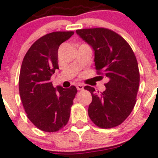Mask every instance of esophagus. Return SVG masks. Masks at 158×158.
I'll use <instances>...</instances> for the list:
<instances>
[{
    "label": "esophagus",
    "instance_id": "esophagus-1",
    "mask_svg": "<svg viewBox=\"0 0 158 158\" xmlns=\"http://www.w3.org/2000/svg\"><path fill=\"white\" fill-rule=\"evenodd\" d=\"M76 88H77L78 90H82L84 88V86L82 85H81V84H78V85H76Z\"/></svg>",
    "mask_w": 158,
    "mask_h": 158
}]
</instances>
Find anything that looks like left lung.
<instances>
[{"label":"left lung","mask_w":158,"mask_h":158,"mask_svg":"<svg viewBox=\"0 0 158 158\" xmlns=\"http://www.w3.org/2000/svg\"><path fill=\"white\" fill-rule=\"evenodd\" d=\"M76 33L95 51L97 74L108 79L106 89L96 93L86 85L92 101L88 113L91 120L101 128L120 125L133 110L140 82L138 61L126 40L107 28H88Z\"/></svg>","instance_id":"1"}]
</instances>
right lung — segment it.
<instances>
[{"instance_id":"1","label":"right lung","mask_w":158,"mask_h":158,"mask_svg":"<svg viewBox=\"0 0 158 158\" xmlns=\"http://www.w3.org/2000/svg\"><path fill=\"white\" fill-rule=\"evenodd\" d=\"M73 31L47 33L35 41L24 56L19 76V92L25 112L40 130L58 131L69 122L77 89L52 86L50 77L59 69L58 49Z\"/></svg>"}]
</instances>
